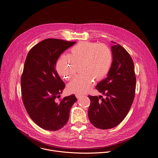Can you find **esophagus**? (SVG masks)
Returning <instances> with one entry per match:
<instances>
[{
	"label": "esophagus",
	"instance_id": "1",
	"mask_svg": "<svg viewBox=\"0 0 158 158\" xmlns=\"http://www.w3.org/2000/svg\"><path fill=\"white\" fill-rule=\"evenodd\" d=\"M83 96V95L82 94H76V97L77 98V99H79V98H81V97H82Z\"/></svg>",
	"mask_w": 158,
	"mask_h": 158
}]
</instances>
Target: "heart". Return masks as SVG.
<instances>
[{
    "mask_svg": "<svg viewBox=\"0 0 158 158\" xmlns=\"http://www.w3.org/2000/svg\"><path fill=\"white\" fill-rule=\"evenodd\" d=\"M113 62V54L105 44L81 42L75 45L67 55L61 56L56 63V70L64 79H71L75 74L76 64H81V74L67 85L72 93L83 94L91 89L94 79L100 81L109 73Z\"/></svg>",
    "mask_w": 158,
    "mask_h": 158,
    "instance_id": "heart-1",
    "label": "heart"
}]
</instances>
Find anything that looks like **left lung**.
Returning a JSON list of instances; mask_svg holds the SVG:
<instances>
[{"mask_svg": "<svg viewBox=\"0 0 158 158\" xmlns=\"http://www.w3.org/2000/svg\"><path fill=\"white\" fill-rule=\"evenodd\" d=\"M111 46L113 62L106 78L96 89L104 96H88L90 122L96 127L107 129L119 124L130 110L136 90V78L132 59L119 44Z\"/></svg>", "mask_w": 158, "mask_h": 158, "instance_id": "8db88e82", "label": "left lung"}]
</instances>
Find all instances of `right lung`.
<instances>
[{"mask_svg": "<svg viewBox=\"0 0 158 158\" xmlns=\"http://www.w3.org/2000/svg\"><path fill=\"white\" fill-rule=\"evenodd\" d=\"M74 44L47 39L37 44L27 56L20 81L22 98L30 118L45 130L54 131L64 127L77 101L74 94L57 101L65 84L56 70L60 54Z\"/></svg>", "mask_w": 158, "mask_h": 158, "instance_id": "right-lung-1", "label": "right lung"}]
</instances>
